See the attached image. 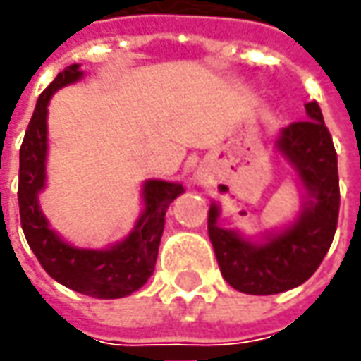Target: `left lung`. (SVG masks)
<instances>
[{"label":"left lung","mask_w":361,"mask_h":361,"mask_svg":"<svg viewBox=\"0 0 361 361\" xmlns=\"http://www.w3.org/2000/svg\"><path fill=\"white\" fill-rule=\"evenodd\" d=\"M304 109L306 120L288 124L276 142L310 200L294 225L255 245L219 227V209L215 203L209 207L207 231L213 251L223 279L239 293L279 294L306 283L334 239L340 212L338 156L318 102H306Z\"/></svg>","instance_id":"8db88e82"}]
</instances>
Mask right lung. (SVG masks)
Returning a JSON list of instances; mask_svg holds the SVG:
<instances>
[{
	"label": "right lung",
	"mask_w": 361,
	"mask_h": 361,
	"mask_svg": "<svg viewBox=\"0 0 361 361\" xmlns=\"http://www.w3.org/2000/svg\"><path fill=\"white\" fill-rule=\"evenodd\" d=\"M80 77L82 71H78V65H71L59 73L37 100L35 112L19 149V217L37 261L57 283L92 298H122L144 286L154 273L166 223V209L183 193V185L161 180L146 181V209L134 231L106 251L71 247L49 229L37 203V193L45 185L47 104L55 90Z\"/></svg>",
	"instance_id": "1"
}]
</instances>
